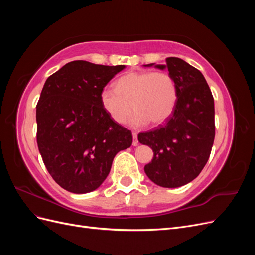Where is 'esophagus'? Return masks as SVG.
Listing matches in <instances>:
<instances>
[{"label":"esophagus","mask_w":255,"mask_h":255,"mask_svg":"<svg viewBox=\"0 0 255 255\" xmlns=\"http://www.w3.org/2000/svg\"><path fill=\"white\" fill-rule=\"evenodd\" d=\"M138 144V139H137V133H133V145Z\"/></svg>","instance_id":"34e87169"}]
</instances>
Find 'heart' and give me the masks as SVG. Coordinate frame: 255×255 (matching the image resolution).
Returning a JSON list of instances; mask_svg holds the SVG:
<instances>
[{
	"mask_svg": "<svg viewBox=\"0 0 255 255\" xmlns=\"http://www.w3.org/2000/svg\"><path fill=\"white\" fill-rule=\"evenodd\" d=\"M100 101L106 114L119 125H123L135 109L128 121L130 126L140 128L149 122L160 126L174 112L177 87L167 72H129L117 81L116 88L104 87Z\"/></svg>",
	"mask_w": 255,
	"mask_h": 255,
	"instance_id": "heart-1",
	"label": "heart"
}]
</instances>
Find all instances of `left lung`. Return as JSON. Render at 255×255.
<instances>
[{
    "label": "left lung",
    "instance_id": "8db88e82",
    "mask_svg": "<svg viewBox=\"0 0 255 255\" xmlns=\"http://www.w3.org/2000/svg\"><path fill=\"white\" fill-rule=\"evenodd\" d=\"M143 66L167 69L176 83L177 102L171 117L138 135L139 142L154 153L144 166L145 174L158 186L176 188L195 180L210 157L215 138L214 98L203 74L181 58Z\"/></svg>",
    "mask_w": 255,
    "mask_h": 255
}]
</instances>
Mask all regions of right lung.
<instances>
[{
    "mask_svg": "<svg viewBox=\"0 0 255 255\" xmlns=\"http://www.w3.org/2000/svg\"><path fill=\"white\" fill-rule=\"evenodd\" d=\"M123 69L74 60L43 85L36 106L38 149L54 181L73 194L100 187L116 154L132 144L130 130L100 101L101 90Z\"/></svg>",
    "mask_w": 255,
    "mask_h": 255,
    "instance_id": "1",
    "label": "right lung"
}]
</instances>
